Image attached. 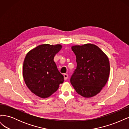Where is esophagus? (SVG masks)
I'll use <instances>...</instances> for the list:
<instances>
[{"instance_id":"34e87169","label":"esophagus","mask_w":129,"mask_h":129,"mask_svg":"<svg viewBox=\"0 0 129 129\" xmlns=\"http://www.w3.org/2000/svg\"><path fill=\"white\" fill-rule=\"evenodd\" d=\"M63 76H64V79L65 80H67L68 77V74H63Z\"/></svg>"}]
</instances>
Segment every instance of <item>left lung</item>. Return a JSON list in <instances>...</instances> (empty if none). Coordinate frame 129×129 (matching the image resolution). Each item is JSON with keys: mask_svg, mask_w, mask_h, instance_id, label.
Returning <instances> with one entry per match:
<instances>
[{"mask_svg": "<svg viewBox=\"0 0 129 129\" xmlns=\"http://www.w3.org/2000/svg\"><path fill=\"white\" fill-rule=\"evenodd\" d=\"M77 67L71 76V83L76 91L84 97L99 93L108 80L110 63L108 57L97 46L87 44L74 46Z\"/></svg>", "mask_w": 129, "mask_h": 129, "instance_id": "8db88e82", "label": "left lung"}]
</instances>
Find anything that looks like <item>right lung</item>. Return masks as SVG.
<instances>
[{"label":"right lung","mask_w":129,"mask_h":129,"mask_svg":"<svg viewBox=\"0 0 129 129\" xmlns=\"http://www.w3.org/2000/svg\"><path fill=\"white\" fill-rule=\"evenodd\" d=\"M61 48L60 45H41L30 50L25 58L22 69L25 82L31 91L41 98L52 95L64 81L54 61Z\"/></svg>","instance_id":"right-lung-1"}]
</instances>
